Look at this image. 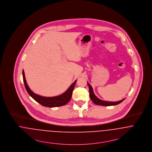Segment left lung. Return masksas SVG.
<instances>
[{
  "mask_svg": "<svg viewBox=\"0 0 152 152\" xmlns=\"http://www.w3.org/2000/svg\"><path fill=\"white\" fill-rule=\"evenodd\" d=\"M87 84L89 88V91H90V97L91 99V100L96 105H103V106H111V105H117L118 104L121 103V102L124 101L125 99H123L121 101H116V102H111V101H103L101 100L100 99H99L94 93L93 92V88L91 87V86L87 82Z\"/></svg>",
  "mask_w": 152,
  "mask_h": 152,
  "instance_id": "8db88e82",
  "label": "left lung"
}]
</instances>
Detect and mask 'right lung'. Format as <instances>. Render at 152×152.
Wrapping results in <instances>:
<instances>
[{"mask_svg": "<svg viewBox=\"0 0 152 152\" xmlns=\"http://www.w3.org/2000/svg\"><path fill=\"white\" fill-rule=\"evenodd\" d=\"M23 82L25 86V88L27 91L28 92V93L29 94V95L34 100L37 102H38V103H39L40 104H41L42 105L47 107H51V108L64 105L70 101L72 97V92H73L74 87L77 81V80H76L75 82L73 84H72V85L69 87L68 90L62 94H61L59 96H55V97H43V96H41L38 94H36L30 90V88H29L28 86L27 85L26 82L24 70H23Z\"/></svg>", "mask_w": 152, "mask_h": 152, "instance_id": "obj_1", "label": "right lung"}]
</instances>
